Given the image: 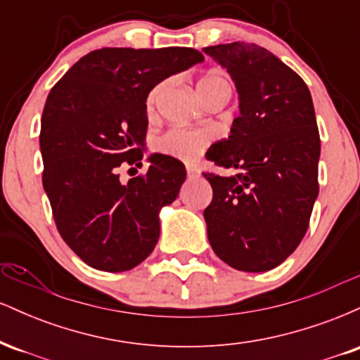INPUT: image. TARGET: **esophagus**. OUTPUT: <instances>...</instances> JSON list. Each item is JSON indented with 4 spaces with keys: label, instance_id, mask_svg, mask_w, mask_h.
Here are the masks:
<instances>
[{
    "label": "esophagus",
    "instance_id": "1",
    "mask_svg": "<svg viewBox=\"0 0 360 360\" xmlns=\"http://www.w3.org/2000/svg\"><path fill=\"white\" fill-rule=\"evenodd\" d=\"M186 174H188L189 179H193V177L200 176V171H198V169L194 166H188V167H186Z\"/></svg>",
    "mask_w": 360,
    "mask_h": 360
}]
</instances>
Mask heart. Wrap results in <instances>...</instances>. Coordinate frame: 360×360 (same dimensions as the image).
I'll return each mask as SVG.
<instances>
[{"label": "heart", "instance_id": "1", "mask_svg": "<svg viewBox=\"0 0 360 360\" xmlns=\"http://www.w3.org/2000/svg\"><path fill=\"white\" fill-rule=\"evenodd\" d=\"M167 82H159L154 86L147 94L146 100V110L148 115L155 111L157 101H159L160 94L166 89ZM198 94L205 103L212 98L218 96V94L230 93V82L226 79L225 72L220 69H212L196 82ZM210 134L203 130H186V128H171L166 134L159 135L154 140V148L159 154L172 157V159L183 160V162H193L206 150L210 146Z\"/></svg>", "mask_w": 360, "mask_h": 360}]
</instances>
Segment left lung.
Listing matches in <instances>:
<instances>
[{
  "label": "left lung",
  "instance_id": "left-lung-1",
  "mask_svg": "<svg viewBox=\"0 0 360 360\" xmlns=\"http://www.w3.org/2000/svg\"><path fill=\"white\" fill-rule=\"evenodd\" d=\"M230 72L240 115L230 137L214 143V166L235 176L203 172L213 189L205 220L214 254L233 269L264 272L284 262L309 225L318 196V134L304 81L255 44L205 47Z\"/></svg>",
  "mask_w": 360,
  "mask_h": 360
}]
</instances>
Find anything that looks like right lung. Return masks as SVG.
<instances>
[{"label": "right lung", "mask_w": 360, "mask_h": 360, "mask_svg": "<svg viewBox=\"0 0 360 360\" xmlns=\"http://www.w3.org/2000/svg\"><path fill=\"white\" fill-rule=\"evenodd\" d=\"M203 60L189 47H105L77 60L49 93L44 189L60 237L94 269H134L154 250L159 212L179 194L184 164L154 154L147 172L127 184L118 167L142 166L148 91Z\"/></svg>", "instance_id": "add662e5"}]
</instances>
